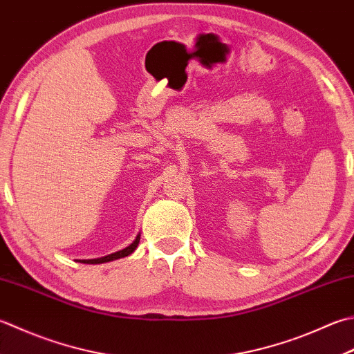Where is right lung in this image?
<instances>
[{"instance_id":"1","label":"right lung","mask_w":354,"mask_h":354,"mask_svg":"<svg viewBox=\"0 0 354 354\" xmlns=\"http://www.w3.org/2000/svg\"><path fill=\"white\" fill-rule=\"evenodd\" d=\"M140 239H141V234H138L136 239L131 242V244L126 248H122L120 252H115L112 254H107V256H102V258H96V259H80V262L82 264H104V262H110V261H115V259H121V258H126V256L131 254L135 250L138 244H140Z\"/></svg>"}]
</instances>
